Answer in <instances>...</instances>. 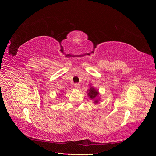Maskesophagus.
I'll list each match as a JSON object with an SVG mask.
<instances>
[{
    "label": "esophagus",
    "mask_w": 156,
    "mask_h": 156,
    "mask_svg": "<svg viewBox=\"0 0 156 156\" xmlns=\"http://www.w3.org/2000/svg\"><path fill=\"white\" fill-rule=\"evenodd\" d=\"M74 86H75V88H80V84L79 83H75Z\"/></svg>",
    "instance_id": "34e87169"
}]
</instances>
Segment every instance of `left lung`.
Instances as JSON below:
<instances>
[{
  "label": "left lung",
  "mask_w": 156,
  "mask_h": 156,
  "mask_svg": "<svg viewBox=\"0 0 156 156\" xmlns=\"http://www.w3.org/2000/svg\"><path fill=\"white\" fill-rule=\"evenodd\" d=\"M99 95V92L98 90L92 87H90L88 89V96H89V98L91 99V100H94V103H98L99 101V100L96 99L98 97Z\"/></svg>",
  "instance_id": "left-lung-1"
}]
</instances>
